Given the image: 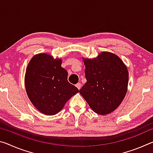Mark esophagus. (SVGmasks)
<instances>
[{
    "mask_svg": "<svg viewBox=\"0 0 153 153\" xmlns=\"http://www.w3.org/2000/svg\"><path fill=\"white\" fill-rule=\"evenodd\" d=\"M76 86L77 88H78V90H80V88H81V84H80V83H77Z\"/></svg>",
    "mask_w": 153,
    "mask_h": 153,
    "instance_id": "esophagus-1",
    "label": "esophagus"
}]
</instances>
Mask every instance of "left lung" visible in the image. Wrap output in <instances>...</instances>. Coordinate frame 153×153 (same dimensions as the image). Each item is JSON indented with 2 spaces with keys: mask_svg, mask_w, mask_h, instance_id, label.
<instances>
[{
  "mask_svg": "<svg viewBox=\"0 0 153 153\" xmlns=\"http://www.w3.org/2000/svg\"><path fill=\"white\" fill-rule=\"evenodd\" d=\"M87 82L80 94L96 113L107 115L115 111L125 98L129 74L115 54L102 52L96 58H82Z\"/></svg>",
  "mask_w": 153,
  "mask_h": 153,
  "instance_id": "obj_1",
  "label": "left lung"
}]
</instances>
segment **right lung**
I'll use <instances>...</instances> for the list:
<instances>
[{
    "instance_id": "obj_1",
    "label": "right lung",
    "mask_w": 153,
    "mask_h": 153,
    "mask_svg": "<svg viewBox=\"0 0 153 153\" xmlns=\"http://www.w3.org/2000/svg\"><path fill=\"white\" fill-rule=\"evenodd\" d=\"M62 59L47 53L33 56L25 74L27 97L36 109L46 115H54L79 90L69 84L68 73L61 67Z\"/></svg>"
}]
</instances>
